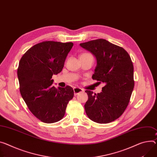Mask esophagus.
Masks as SVG:
<instances>
[{"label":"esophagus","instance_id":"obj_1","mask_svg":"<svg viewBox=\"0 0 157 157\" xmlns=\"http://www.w3.org/2000/svg\"><path fill=\"white\" fill-rule=\"evenodd\" d=\"M73 90H74V94H75V96H76L79 93H81V92L84 91V90L82 89H81L80 88H77V87L74 88Z\"/></svg>","mask_w":157,"mask_h":157}]
</instances>
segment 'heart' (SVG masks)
<instances>
[{"mask_svg": "<svg viewBox=\"0 0 157 157\" xmlns=\"http://www.w3.org/2000/svg\"><path fill=\"white\" fill-rule=\"evenodd\" d=\"M87 54V53H85V54Z\"/></svg>", "mask_w": 157, "mask_h": 157, "instance_id": "obj_1", "label": "heart"}]
</instances>
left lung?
Instances as JSON below:
<instances>
[{"label": "left lung", "mask_w": 157, "mask_h": 157, "mask_svg": "<svg viewBox=\"0 0 157 157\" xmlns=\"http://www.w3.org/2000/svg\"><path fill=\"white\" fill-rule=\"evenodd\" d=\"M96 58L93 79L103 82L102 92L86 90L84 105L88 118L98 123H108L118 118L129 103L134 88L133 65L130 56L122 48L98 39L81 43Z\"/></svg>", "instance_id": "left-lung-1"}]
</instances>
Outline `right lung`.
<instances>
[{
    "label": "right lung",
    "instance_id": "1",
    "mask_svg": "<svg viewBox=\"0 0 157 157\" xmlns=\"http://www.w3.org/2000/svg\"><path fill=\"white\" fill-rule=\"evenodd\" d=\"M73 42L44 41L31 48L21 58L17 69L20 92L33 115L41 121L52 123L65 115L73 89L52 86L53 75L62 71Z\"/></svg>",
    "mask_w": 157,
    "mask_h": 157
}]
</instances>
